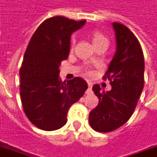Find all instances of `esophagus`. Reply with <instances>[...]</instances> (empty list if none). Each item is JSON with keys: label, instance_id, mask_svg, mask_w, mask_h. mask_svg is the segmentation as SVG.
Instances as JSON below:
<instances>
[{"label": "esophagus", "instance_id": "1", "mask_svg": "<svg viewBox=\"0 0 157 157\" xmlns=\"http://www.w3.org/2000/svg\"><path fill=\"white\" fill-rule=\"evenodd\" d=\"M87 84H88V89L86 90V94H90L91 92H92V83L90 82H87Z\"/></svg>", "mask_w": 157, "mask_h": 157}]
</instances>
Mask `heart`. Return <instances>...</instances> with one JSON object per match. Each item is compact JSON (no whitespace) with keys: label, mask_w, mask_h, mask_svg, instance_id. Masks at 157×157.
I'll return each instance as SVG.
<instances>
[{"label":"heart","mask_w":157,"mask_h":157,"mask_svg":"<svg viewBox=\"0 0 157 157\" xmlns=\"http://www.w3.org/2000/svg\"><path fill=\"white\" fill-rule=\"evenodd\" d=\"M92 42H93V44H96V43H98L99 41H102L103 39H107L104 37V36L102 35V33L98 31H92ZM75 41V39H72V43H74Z\"/></svg>","instance_id":"obj_1"}]
</instances>
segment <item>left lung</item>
<instances>
[{
	"mask_svg": "<svg viewBox=\"0 0 157 157\" xmlns=\"http://www.w3.org/2000/svg\"><path fill=\"white\" fill-rule=\"evenodd\" d=\"M116 51L103 79H109L112 89L102 91L92 86L99 103L91 111L89 123L94 130L108 133L128 121L144 87L145 61L141 46L135 34L118 22H113Z\"/></svg>",
	"mask_w": 157,
	"mask_h": 157,
	"instance_id": "8db88e82",
	"label": "left lung"
}]
</instances>
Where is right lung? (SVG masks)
<instances>
[{"instance_id":"1","label":"right lung","mask_w":157,"mask_h":157,"mask_svg":"<svg viewBox=\"0 0 157 157\" xmlns=\"http://www.w3.org/2000/svg\"><path fill=\"white\" fill-rule=\"evenodd\" d=\"M57 16L36 29L20 69V94L23 110L33 124L45 131L60 128L67 122L71 106L82 98L87 84L81 77L62 82L61 61L68 58L71 36L85 25Z\"/></svg>"}]
</instances>
